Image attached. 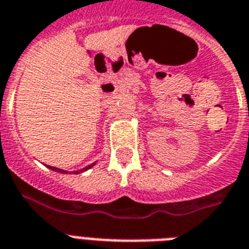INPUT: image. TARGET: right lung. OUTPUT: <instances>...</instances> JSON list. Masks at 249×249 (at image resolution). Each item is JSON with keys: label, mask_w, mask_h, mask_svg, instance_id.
<instances>
[{"label": "right lung", "mask_w": 249, "mask_h": 249, "mask_svg": "<svg viewBox=\"0 0 249 249\" xmlns=\"http://www.w3.org/2000/svg\"><path fill=\"white\" fill-rule=\"evenodd\" d=\"M96 161H94V163H91L90 165L85 166V168H83V169H79V170H73V172H67V170H63V169H59V168H55V166H51V165H47V168L51 170H53V172H57V173H61V174H80L83 173V172H86V170H89L90 168H92V166L95 165Z\"/></svg>", "instance_id": "right-lung-1"}]
</instances>
